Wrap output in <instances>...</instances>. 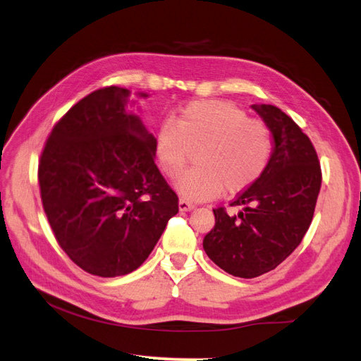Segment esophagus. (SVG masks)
<instances>
[{
    "label": "esophagus",
    "mask_w": 361,
    "mask_h": 361,
    "mask_svg": "<svg viewBox=\"0 0 361 361\" xmlns=\"http://www.w3.org/2000/svg\"><path fill=\"white\" fill-rule=\"evenodd\" d=\"M178 208H180V211H190V209H194V208H195V204H194V203H190V202H188L186 198H180V202H178Z\"/></svg>",
    "instance_id": "esophagus-1"
}]
</instances>
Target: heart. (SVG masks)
<instances>
[{"label":"heart","instance_id":"heart-1","mask_svg":"<svg viewBox=\"0 0 361 361\" xmlns=\"http://www.w3.org/2000/svg\"><path fill=\"white\" fill-rule=\"evenodd\" d=\"M155 152L169 178L180 176L197 152L198 166L181 176L176 189L190 200H209L224 188L237 194L255 185L270 166L274 137L265 122L248 118L231 102L197 101L176 122H161Z\"/></svg>","mask_w":361,"mask_h":361}]
</instances>
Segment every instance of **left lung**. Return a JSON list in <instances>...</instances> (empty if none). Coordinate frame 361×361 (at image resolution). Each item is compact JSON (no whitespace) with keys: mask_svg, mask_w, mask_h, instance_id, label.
Wrapping results in <instances>:
<instances>
[{"mask_svg":"<svg viewBox=\"0 0 361 361\" xmlns=\"http://www.w3.org/2000/svg\"><path fill=\"white\" fill-rule=\"evenodd\" d=\"M271 128L274 152L264 175L229 206L212 209L216 225L203 248L214 264L237 278H257L274 270L301 243L315 212L321 166L309 136L274 105H252Z\"/></svg>","mask_w":361,"mask_h":361,"instance_id":"obj_1","label":"left lung"}]
</instances>
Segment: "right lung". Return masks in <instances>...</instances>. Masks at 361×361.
Instances as JSON below:
<instances>
[{"instance_id":"1","label":"right lung","mask_w":361,"mask_h":361,"mask_svg":"<svg viewBox=\"0 0 361 361\" xmlns=\"http://www.w3.org/2000/svg\"><path fill=\"white\" fill-rule=\"evenodd\" d=\"M128 94L111 85L80 99L54 126L38 161L43 209L60 248L101 278L136 270L178 212L155 164V136L127 111Z\"/></svg>"}]
</instances>
